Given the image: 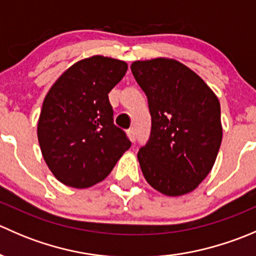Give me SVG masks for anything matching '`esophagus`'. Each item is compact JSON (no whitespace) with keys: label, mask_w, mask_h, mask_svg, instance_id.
Here are the masks:
<instances>
[{"label":"esophagus","mask_w":256,"mask_h":256,"mask_svg":"<svg viewBox=\"0 0 256 256\" xmlns=\"http://www.w3.org/2000/svg\"><path fill=\"white\" fill-rule=\"evenodd\" d=\"M128 138H130V141L135 142L136 138H138V136H136V128H128Z\"/></svg>","instance_id":"esophagus-1"}]
</instances>
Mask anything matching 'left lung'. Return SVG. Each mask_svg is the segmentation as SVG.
Instances as JSON below:
<instances>
[{"instance_id": "1", "label": "left lung", "mask_w": 256, "mask_h": 256, "mask_svg": "<svg viewBox=\"0 0 256 256\" xmlns=\"http://www.w3.org/2000/svg\"><path fill=\"white\" fill-rule=\"evenodd\" d=\"M131 72L152 118L148 142L138 154L144 180L164 196L187 194L208 176L220 147L218 98L176 59L136 60Z\"/></svg>"}]
</instances>
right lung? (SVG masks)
<instances>
[{
    "label": "right lung",
    "instance_id": "obj_1",
    "mask_svg": "<svg viewBox=\"0 0 256 256\" xmlns=\"http://www.w3.org/2000/svg\"><path fill=\"white\" fill-rule=\"evenodd\" d=\"M128 64L92 56L69 66L43 102L37 135L53 176L73 188H89L109 176L131 142L114 125L109 92Z\"/></svg>",
    "mask_w": 256,
    "mask_h": 256
}]
</instances>
